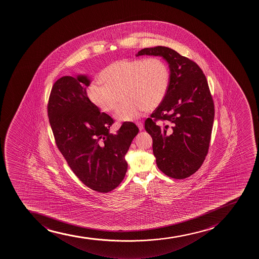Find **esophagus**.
I'll list each match as a JSON object with an SVG mask.
<instances>
[{
	"instance_id": "1",
	"label": "esophagus",
	"mask_w": 259,
	"mask_h": 259,
	"mask_svg": "<svg viewBox=\"0 0 259 259\" xmlns=\"http://www.w3.org/2000/svg\"><path fill=\"white\" fill-rule=\"evenodd\" d=\"M136 125H138V127L139 128V130H140V131H142V130L144 128V124L142 122H139V121H138V122L136 123Z\"/></svg>"
}]
</instances>
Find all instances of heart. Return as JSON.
Here are the masks:
<instances>
[{
    "label": "heart",
    "instance_id": "obj_1",
    "mask_svg": "<svg viewBox=\"0 0 259 259\" xmlns=\"http://www.w3.org/2000/svg\"><path fill=\"white\" fill-rule=\"evenodd\" d=\"M101 83L87 88L89 101L105 112L114 111L120 92L126 99L115 114L120 120L139 117L144 109L157 108L165 99L171 83V71L164 59H123L114 62L100 73Z\"/></svg>",
    "mask_w": 259,
    "mask_h": 259
}]
</instances>
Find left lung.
<instances>
[{
  "instance_id": "left-lung-1",
  "label": "left lung",
  "mask_w": 259,
  "mask_h": 259,
  "mask_svg": "<svg viewBox=\"0 0 259 259\" xmlns=\"http://www.w3.org/2000/svg\"><path fill=\"white\" fill-rule=\"evenodd\" d=\"M142 55L162 57L171 71L165 99L144 124L156 165L166 176L186 179L202 165L211 140L214 103L207 80L196 63L171 48H144L136 54Z\"/></svg>"
}]
</instances>
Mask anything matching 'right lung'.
<instances>
[{"label":"right lung","instance_id":"right-lung-1","mask_svg":"<svg viewBox=\"0 0 259 259\" xmlns=\"http://www.w3.org/2000/svg\"><path fill=\"white\" fill-rule=\"evenodd\" d=\"M90 83L85 75L59 78L48 100V118L57 146L73 172L88 188L108 193L124 179L125 155L139 129L127 121L110 134L114 120L89 101Z\"/></svg>","mask_w":259,"mask_h":259}]
</instances>
